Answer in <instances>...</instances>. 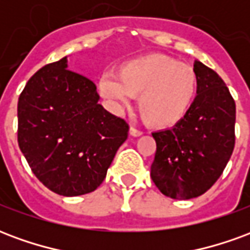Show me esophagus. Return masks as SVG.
I'll return each mask as SVG.
<instances>
[{"label": "esophagus", "mask_w": 250, "mask_h": 250, "mask_svg": "<svg viewBox=\"0 0 250 250\" xmlns=\"http://www.w3.org/2000/svg\"><path fill=\"white\" fill-rule=\"evenodd\" d=\"M143 132H142L141 130H138V128H135V127H131L130 128V135L132 136H141Z\"/></svg>", "instance_id": "1"}]
</instances>
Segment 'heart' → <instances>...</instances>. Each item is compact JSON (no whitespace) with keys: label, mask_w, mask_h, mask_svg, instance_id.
<instances>
[{"label":"heart","mask_w":250,"mask_h":250,"mask_svg":"<svg viewBox=\"0 0 250 250\" xmlns=\"http://www.w3.org/2000/svg\"><path fill=\"white\" fill-rule=\"evenodd\" d=\"M198 77L193 68L166 55H147L123 62L116 76L99 82L102 96L123 107L138 98L142 119L155 128L178 125L193 105Z\"/></svg>","instance_id":"obj_1"}]
</instances>
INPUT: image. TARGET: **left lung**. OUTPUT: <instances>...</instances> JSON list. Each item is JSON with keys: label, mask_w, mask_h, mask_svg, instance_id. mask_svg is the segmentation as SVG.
<instances>
[{"label": "left lung", "mask_w": 250, "mask_h": 250, "mask_svg": "<svg viewBox=\"0 0 250 250\" xmlns=\"http://www.w3.org/2000/svg\"><path fill=\"white\" fill-rule=\"evenodd\" d=\"M198 77L193 105L178 125L152 132L157 152L151 178L161 193L190 199L206 193L220 178L234 148L236 103L218 73L194 62Z\"/></svg>", "instance_id": "8db88e82"}]
</instances>
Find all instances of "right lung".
<instances>
[{
  "instance_id": "1",
  "label": "right lung",
  "mask_w": 250,
  "mask_h": 250,
  "mask_svg": "<svg viewBox=\"0 0 250 250\" xmlns=\"http://www.w3.org/2000/svg\"><path fill=\"white\" fill-rule=\"evenodd\" d=\"M66 66L62 57L26 83L17 105V141L41 184L75 197L103 182L128 136V125L98 103L96 85L89 79Z\"/></svg>"
}]
</instances>
